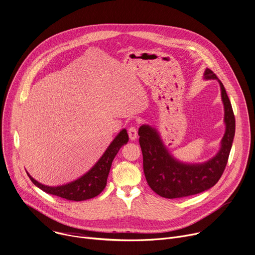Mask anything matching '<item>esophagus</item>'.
I'll return each instance as SVG.
<instances>
[{"instance_id": "34e87169", "label": "esophagus", "mask_w": 255, "mask_h": 255, "mask_svg": "<svg viewBox=\"0 0 255 255\" xmlns=\"http://www.w3.org/2000/svg\"><path fill=\"white\" fill-rule=\"evenodd\" d=\"M128 135H129V138H130L131 140H135V139L137 138V136H138L136 127H134V126L130 127V128L128 129Z\"/></svg>"}]
</instances>
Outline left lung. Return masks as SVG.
Listing matches in <instances>:
<instances>
[{"label": "left lung", "mask_w": 255, "mask_h": 255, "mask_svg": "<svg viewBox=\"0 0 255 255\" xmlns=\"http://www.w3.org/2000/svg\"><path fill=\"white\" fill-rule=\"evenodd\" d=\"M204 79L219 82L224 105L226 129L220 150L214 157L203 163L181 162L169 153L155 128L149 125L139 128L144 174L151 190L160 197L184 198L207 191L218 183L226 167L235 135L234 113L223 84L211 69L206 68Z\"/></svg>", "instance_id": "1"}]
</instances>
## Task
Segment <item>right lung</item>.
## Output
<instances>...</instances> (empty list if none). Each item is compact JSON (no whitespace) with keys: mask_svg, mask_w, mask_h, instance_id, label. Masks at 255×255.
I'll return each mask as SVG.
<instances>
[{"mask_svg":"<svg viewBox=\"0 0 255 255\" xmlns=\"http://www.w3.org/2000/svg\"><path fill=\"white\" fill-rule=\"evenodd\" d=\"M128 140L129 137L126 129L121 130L97 163L87 173L71 183L57 187H49L35 180L28 172L27 174L36 187L47 194L76 202L95 198L106 188L107 178L110 172L112 162L120 148L128 142Z\"/></svg>","mask_w":255,"mask_h":255,"instance_id":"add662e5","label":"right lung"}]
</instances>
